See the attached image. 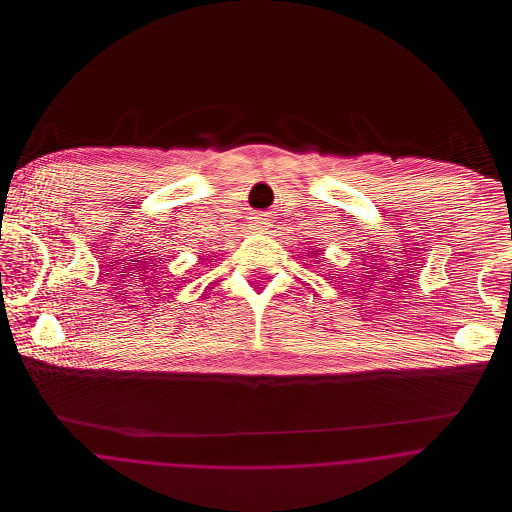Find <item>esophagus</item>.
I'll use <instances>...</instances> for the list:
<instances>
[{"label": "esophagus", "instance_id": "34e87169", "mask_svg": "<svg viewBox=\"0 0 512 512\" xmlns=\"http://www.w3.org/2000/svg\"><path fill=\"white\" fill-rule=\"evenodd\" d=\"M264 226H266V219H264L262 215H258V217H254V219L250 220V228H252L254 232H260Z\"/></svg>", "mask_w": 512, "mask_h": 512}]
</instances>
